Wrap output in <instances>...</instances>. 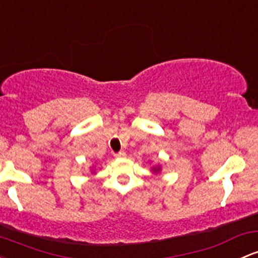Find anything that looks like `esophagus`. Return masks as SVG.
<instances>
[{
    "instance_id": "esophagus-1",
    "label": "esophagus",
    "mask_w": 258,
    "mask_h": 258,
    "mask_svg": "<svg viewBox=\"0 0 258 258\" xmlns=\"http://www.w3.org/2000/svg\"><path fill=\"white\" fill-rule=\"evenodd\" d=\"M124 155H126V153L124 152H118V153H116L114 157L115 158H124Z\"/></svg>"
}]
</instances>
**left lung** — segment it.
Returning <instances> with one entry per match:
<instances>
[{
    "instance_id": "left-lung-1",
    "label": "left lung",
    "mask_w": 258,
    "mask_h": 258,
    "mask_svg": "<svg viewBox=\"0 0 258 258\" xmlns=\"http://www.w3.org/2000/svg\"><path fill=\"white\" fill-rule=\"evenodd\" d=\"M159 170H160V166H155V168H153V171H154L155 174H157Z\"/></svg>"
}]
</instances>
